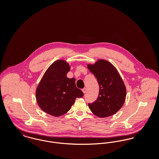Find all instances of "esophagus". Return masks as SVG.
I'll use <instances>...</instances> for the list:
<instances>
[{"instance_id":"1","label":"esophagus","mask_w":159,"mask_h":159,"mask_svg":"<svg viewBox=\"0 0 159 159\" xmlns=\"http://www.w3.org/2000/svg\"><path fill=\"white\" fill-rule=\"evenodd\" d=\"M82 91H83V92L84 93H85L86 92V88H83V89H82Z\"/></svg>"}]
</instances>
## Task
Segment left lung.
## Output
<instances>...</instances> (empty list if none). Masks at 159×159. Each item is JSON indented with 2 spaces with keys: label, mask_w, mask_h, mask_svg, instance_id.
<instances>
[{
  "label": "left lung",
  "mask_w": 159,
  "mask_h": 159,
  "mask_svg": "<svg viewBox=\"0 0 159 159\" xmlns=\"http://www.w3.org/2000/svg\"><path fill=\"white\" fill-rule=\"evenodd\" d=\"M88 68L97 78L99 87L98 97L89 103L91 111L99 117H107L117 113L123 105L126 90L116 68L108 61L98 60Z\"/></svg>",
  "instance_id": "obj_1"
}]
</instances>
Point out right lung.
<instances>
[{"mask_svg": "<svg viewBox=\"0 0 159 159\" xmlns=\"http://www.w3.org/2000/svg\"><path fill=\"white\" fill-rule=\"evenodd\" d=\"M70 66L64 60L54 62L48 68L36 89L38 105L46 113L60 116L66 113L76 98L83 93L76 86L75 79H68Z\"/></svg>", "mask_w": 159, "mask_h": 159, "instance_id": "add662e5", "label": "right lung"}]
</instances>
